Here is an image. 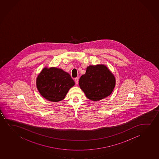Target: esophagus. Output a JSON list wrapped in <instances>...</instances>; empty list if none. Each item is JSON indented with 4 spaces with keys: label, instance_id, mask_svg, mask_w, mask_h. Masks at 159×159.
<instances>
[{
    "label": "esophagus",
    "instance_id": "esophagus-1",
    "mask_svg": "<svg viewBox=\"0 0 159 159\" xmlns=\"http://www.w3.org/2000/svg\"><path fill=\"white\" fill-rule=\"evenodd\" d=\"M75 84H78L79 78H75Z\"/></svg>",
    "mask_w": 159,
    "mask_h": 159
}]
</instances>
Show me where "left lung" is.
<instances>
[{"mask_svg": "<svg viewBox=\"0 0 159 159\" xmlns=\"http://www.w3.org/2000/svg\"><path fill=\"white\" fill-rule=\"evenodd\" d=\"M115 78L104 65L89 66L79 79V86L90 100L99 101L110 96L115 86Z\"/></svg>", "mask_w": 159, "mask_h": 159, "instance_id": "left-lung-1", "label": "left lung"}]
</instances>
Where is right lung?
I'll return each instance as SVG.
<instances>
[{
	"mask_svg": "<svg viewBox=\"0 0 159 159\" xmlns=\"http://www.w3.org/2000/svg\"><path fill=\"white\" fill-rule=\"evenodd\" d=\"M36 85L44 98L57 102L65 98L74 81L70 74L61 69L44 68L37 77Z\"/></svg>",
	"mask_w": 159,
	"mask_h": 159,
	"instance_id": "right-lung-1",
	"label": "right lung"
}]
</instances>
